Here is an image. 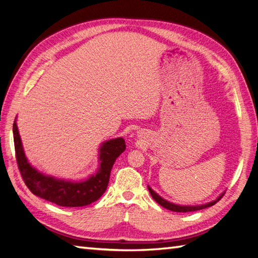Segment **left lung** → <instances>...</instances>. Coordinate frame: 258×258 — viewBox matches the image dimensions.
<instances>
[{"label":"left lung","instance_id":"obj_1","mask_svg":"<svg viewBox=\"0 0 258 258\" xmlns=\"http://www.w3.org/2000/svg\"><path fill=\"white\" fill-rule=\"evenodd\" d=\"M148 190H149V194L152 195L153 199L156 201L158 205H160L161 207L166 208L167 210H170V211H173V212H192V211H198V210H202V209H206V208H209V207H212L213 205H215L221 198L223 197L224 192L221 195L218 199H215L214 201L212 202H209V203H206V205H201V206H179V205H175V203H171L169 201H167L165 199H163L160 196H158L155 191L149 187L148 185Z\"/></svg>","mask_w":258,"mask_h":258}]
</instances>
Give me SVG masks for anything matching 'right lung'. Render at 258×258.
Wrapping results in <instances>:
<instances>
[{
    "label": "right lung",
    "mask_w": 258,
    "mask_h": 258,
    "mask_svg": "<svg viewBox=\"0 0 258 258\" xmlns=\"http://www.w3.org/2000/svg\"><path fill=\"white\" fill-rule=\"evenodd\" d=\"M13 135L17 166L27 188L35 196L60 207H85L97 201L104 194L109 184L113 164L126 148L122 137L106 141L100 147V167L95 175L85 181L75 182L45 176L36 170L25 157L15 122L13 124Z\"/></svg>",
    "instance_id": "1"
}]
</instances>
